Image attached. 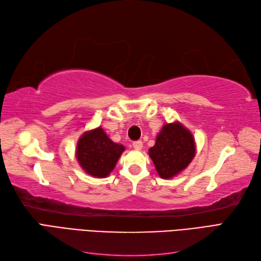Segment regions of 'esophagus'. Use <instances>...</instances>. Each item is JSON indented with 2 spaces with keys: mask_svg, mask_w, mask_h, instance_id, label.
I'll list each match as a JSON object with an SVG mask.
<instances>
[{
  "mask_svg": "<svg viewBox=\"0 0 261 261\" xmlns=\"http://www.w3.org/2000/svg\"><path fill=\"white\" fill-rule=\"evenodd\" d=\"M133 147L135 150H140L141 148H143V141H135V143H133Z\"/></svg>",
  "mask_w": 261,
  "mask_h": 261,
  "instance_id": "34e87169",
  "label": "esophagus"
}]
</instances>
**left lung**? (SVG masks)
Here are the masks:
<instances>
[{
  "instance_id": "8db88e82",
  "label": "left lung",
  "mask_w": 261,
  "mask_h": 261,
  "mask_svg": "<svg viewBox=\"0 0 261 261\" xmlns=\"http://www.w3.org/2000/svg\"><path fill=\"white\" fill-rule=\"evenodd\" d=\"M195 153L193 134L179 122L163 125L154 146L149 149V156L162 178H172L185 170Z\"/></svg>"
}]
</instances>
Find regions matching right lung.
<instances>
[{
  "instance_id": "right-lung-1",
  "label": "right lung",
  "mask_w": 261,
  "mask_h": 261,
  "mask_svg": "<svg viewBox=\"0 0 261 261\" xmlns=\"http://www.w3.org/2000/svg\"><path fill=\"white\" fill-rule=\"evenodd\" d=\"M125 150L108 137L103 128L85 132L77 143L76 158L82 169L93 177L103 178L111 173Z\"/></svg>"
}]
</instances>
